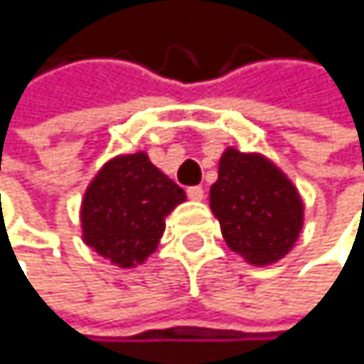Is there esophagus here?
I'll use <instances>...</instances> for the list:
<instances>
[{"label": "esophagus", "instance_id": "1", "mask_svg": "<svg viewBox=\"0 0 364 364\" xmlns=\"http://www.w3.org/2000/svg\"><path fill=\"white\" fill-rule=\"evenodd\" d=\"M205 196V190L200 186H194V188H188V198L190 200H203Z\"/></svg>", "mask_w": 364, "mask_h": 364}]
</instances>
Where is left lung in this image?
I'll return each instance as SVG.
<instances>
[{
	"label": "left lung",
	"instance_id": "8db88e82",
	"mask_svg": "<svg viewBox=\"0 0 364 364\" xmlns=\"http://www.w3.org/2000/svg\"><path fill=\"white\" fill-rule=\"evenodd\" d=\"M209 207L227 247L255 267L282 259L304 227V200L297 188L257 152L235 148L223 152Z\"/></svg>",
	"mask_w": 364,
	"mask_h": 364
}]
</instances>
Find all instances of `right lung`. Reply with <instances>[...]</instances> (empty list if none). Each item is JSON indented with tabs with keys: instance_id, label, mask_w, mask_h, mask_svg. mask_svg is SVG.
I'll list each match as a JSON object with an SVG mask.
<instances>
[{
	"instance_id": "1",
	"label": "right lung",
	"mask_w": 364,
	"mask_h": 364,
	"mask_svg": "<svg viewBox=\"0 0 364 364\" xmlns=\"http://www.w3.org/2000/svg\"><path fill=\"white\" fill-rule=\"evenodd\" d=\"M183 200L186 192L152 166L146 152L113 157L85 192L82 240L115 267H137L155 253L166 216Z\"/></svg>"
}]
</instances>
